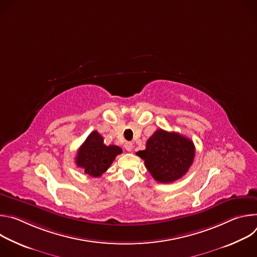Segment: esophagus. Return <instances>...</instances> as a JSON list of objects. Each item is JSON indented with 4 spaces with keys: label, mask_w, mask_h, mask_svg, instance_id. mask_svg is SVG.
I'll return each instance as SVG.
<instances>
[{
    "label": "esophagus",
    "mask_w": 257,
    "mask_h": 257,
    "mask_svg": "<svg viewBox=\"0 0 257 257\" xmlns=\"http://www.w3.org/2000/svg\"><path fill=\"white\" fill-rule=\"evenodd\" d=\"M124 146H125V150L127 152H132V150H133V143L132 142H126Z\"/></svg>",
    "instance_id": "34e87169"
}]
</instances>
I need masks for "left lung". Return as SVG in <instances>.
I'll use <instances>...</instances> for the list:
<instances>
[{
	"mask_svg": "<svg viewBox=\"0 0 257 257\" xmlns=\"http://www.w3.org/2000/svg\"><path fill=\"white\" fill-rule=\"evenodd\" d=\"M154 179L160 183H172L184 176L193 163V142L176 132L157 130L146 142L144 151L136 153Z\"/></svg>",
	"mask_w": 257,
	"mask_h": 257,
	"instance_id": "left-lung-1",
	"label": "left lung"
}]
</instances>
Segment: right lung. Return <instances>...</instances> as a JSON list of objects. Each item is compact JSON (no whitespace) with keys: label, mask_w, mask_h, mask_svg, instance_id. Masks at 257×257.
<instances>
[{"label":"right lung","mask_w":257,"mask_h":257,"mask_svg":"<svg viewBox=\"0 0 257 257\" xmlns=\"http://www.w3.org/2000/svg\"><path fill=\"white\" fill-rule=\"evenodd\" d=\"M122 149L117 145H104L97 131H92L80 146L75 159L77 167L91 177H100L114 162Z\"/></svg>","instance_id":"obj_1"}]
</instances>
